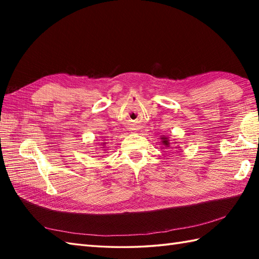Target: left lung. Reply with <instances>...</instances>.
<instances>
[{
    "mask_svg": "<svg viewBox=\"0 0 259 259\" xmlns=\"http://www.w3.org/2000/svg\"><path fill=\"white\" fill-rule=\"evenodd\" d=\"M162 144L166 146V147H169V140L166 138V137H162Z\"/></svg>",
    "mask_w": 259,
    "mask_h": 259,
    "instance_id": "8db88e82",
    "label": "left lung"
}]
</instances>
